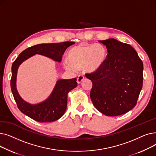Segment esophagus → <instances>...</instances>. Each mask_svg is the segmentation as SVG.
Masks as SVG:
<instances>
[{"label": "esophagus", "instance_id": "34e87169", "mask_svg": "<svg viewBox=\"0 0 156 156\" xmlns=\"http://www.w3.org/2000/svg\"><path fill=\"white\" fill-rule=\"evenodd\" d=\"M84 78H85V77L83 75H79L77 78V83L78 84H80L81 81L84 80Z\"/></svg>", "mask_w": 156, "mask_h": 156}]
</instances>
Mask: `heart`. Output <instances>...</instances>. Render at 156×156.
<instances>
[{"mask_svg":"<svg viewBox=\"0 0 156 156\" xmlns=\"http://www.w3.org/2000/svg\"><path fill=\"white\" fill-rule=\"evenodd\" d=\"M107 57L105 47L99 44H79L68 51L67 61L63 62V66L69 71L84 68L89 72L100 69Z\"/></svg>","mask_w":156,"mask_h":156,"instance_id":"heart-1","label":"heart"}]
</instances>
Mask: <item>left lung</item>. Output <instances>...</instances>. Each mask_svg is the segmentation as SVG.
Segmentation results:
<instances>
[{
  "mask_svg": "<svg viewBox=\"0 0 156 156\" xmlns=\"http://www.w3.org/2000/svg\"><path fill=\"white\" fill-rule=\"evenodd\" d=\"M99 42L106 46L108 54L100 69L85 75L93 85L90 96L104 115H121L136 104L143 85V62L129 44L114 38Z\"/></svg>",
  "mask_w": 156,
  "mask_h": 156,
  "instance_id": "obj_1",
  "label": "left lung"
}]
</instances>
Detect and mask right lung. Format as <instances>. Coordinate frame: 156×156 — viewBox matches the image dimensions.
Here are the masks:
<instances>
[{
    "label": "right lung",
    "mask_w": 156,
    "mask_h": 156,
    "mask_svg": "<svg viewBox=\"0 0 156 156\" xmlns=\"http://www.w3.org/2000/svg\"><path fill=\"white\" fill-rule=\"evenodd\" d=\"M74 44L75 42H65L38 44L25 49L14 61L11 69V88L14 100L21 112L40 122H52L63 116L67 108L68 94L77 87L76 78L57 80L52 93L47 99L42 102L31 104L23 100L19 94L16 88V78L21 64L33 55H42L60 62L66 48Z\"/></svg>",
    "instance_id": "right-lung-1"
}]
</instances>
